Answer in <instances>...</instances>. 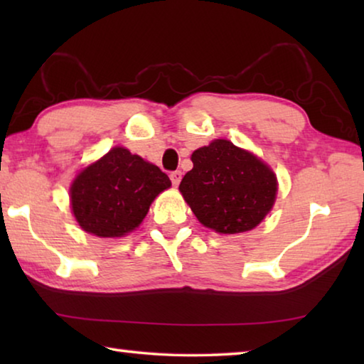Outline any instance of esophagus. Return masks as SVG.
Listing matches in <instances>:
<instances>
[{
  "label": "esophagus",
  "instance_id": "obj_1",
  "mask_svg": "<svg viewBox=\"0 0 364 364\" xmlns=\"http://www.w3.org/2000/svg\"><path fill=\"white\" fill-rule=\"evenodd\" d=\"M170 180H171V183H173V186H178V184H180V181H181V171L180 170L171 171Z\"/></svg>",
  "mask_w": 364,
  "mask_h": 364
}]
</instances>
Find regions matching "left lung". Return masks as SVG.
<instances>
[{
    "label": "left lung",
    "mask_w": 364,
    "mask_h": 364,
    "mask_svg": "<svg viewBox=\"0 0 364 364\" xmlns=\"http://www.w3.org/2000/svg\"><path fill=\"white\" fill-rule=\"evenodd\" d=\"M194 167L180 191L197 220L217 232L250 231L274 204L276 176L269 167L231 141L215 139L191 156Z\"/></svg>",
    "instance_id": "obj_1"
}]
</instances>
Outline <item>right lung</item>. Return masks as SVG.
<instances>
[{"instance_id":"add662e5","label":"right lung","mask_w":364,"mask_h":364,"mask_svg":"<svg viewBox=\"0 0 364 364\" xmlns=\"http://www.w3.org/2000/svg\"><path fill=\"white\" fill-rule=\"evenodd\" d=\"M170 186V178L156 165L114 147L75 178L72 210L86 232L120 237L139 226L156 196Z\"/></svg>"}]
</instances>
